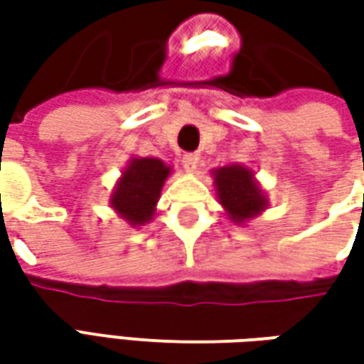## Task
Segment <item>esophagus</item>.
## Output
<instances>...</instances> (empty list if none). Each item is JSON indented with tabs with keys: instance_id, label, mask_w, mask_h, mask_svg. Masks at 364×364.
<instances>
[{
	"instance_id": "obj_1",
	"label": "esophagus",
	"mask_w": 364,
	"mask_h": 364,
	"mask_svg": "<svg viewBox=\"0 0 364 364\" xmlns=\"http://www.w3.org/2000/svg\"><path fill=\"white\" fill-rule=\"evenodd\" d=\"M182 166H184L186 172H194L196 166H198V156H196V154H186V156L182 158Z\"/></svg>"
}]
</instances>
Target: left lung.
I'll return each mask as SVG.
<instances>
[{
    "mask_svg": "<svg viewBox=\"0 0 364 364\" xmlns=\"http://www.w3.org/2000/svg\"><path fill=\"white\" fill-rule=\"evenodd\" d=\"M218 203L232 223L243 225L249 218L261 215L267 208L265 192L261 190L253 172L245 166L232 164L213 172Z\"/></svg>",
    "mask_w": 364,
    "mask_h": 364,
    "instance_id": "left-lung-1",
    "label": "left lung"
}]
</instances>
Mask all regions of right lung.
I'll return each instance as SVG.
<instances>
[{"label": "right lung", "mask_w": 364, "mask_h": 364, "mask_svg": "<svg viewBox=\"0 0 364 364\" xmlns=\"http://www.w3.org/2000/svg\"><path fill=\"white\" fill-rule=\"evenodd\" d=\"M170 172L172 168L158 158H132L111 194V208L132 227L149 223Z\"/></svg>", "instance_id": "right-lung-1"}]
</instances>
